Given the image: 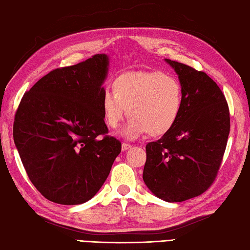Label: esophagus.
<instances>
[{
  "instance_id": "esophagus-1",
  "label": "esophagus",
  "mask_w": 250,
  "mask_h": 250,
  "mask_svg": "<svg viewBox=\"0 0 250 250\" xmlns=\"http://www.w3.org/2000/svg\"><path fill=\"white\" fill-rule=\"evenodd\" d=\"M121 148H122V150H128L129 148H131V145L128 144V143H122Z\"/></svg>"
}]
</instances>
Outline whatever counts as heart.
Wrapping results in <instances>:
<instances>
[{
    "label": "heart",
    "instance_id": "b5f03b06",
    "mask_svg": "<svg viewBox=\"0 0 250 250\" xmlns=\"http://www.w3.org/2000/svg\"><path fill=\"white\" fill-rule=\"evenodd\" d=\"M113 90L101 99L106 125L116 129L128 113L121 135L134 140L149 132L161 135L177 121L183 108V89L176 78L161 72H129L117 77ZM128 111H126V107Z\"/></svg>",
    "mask_w": 250,
    "mask_h": 250
}]
</instances>
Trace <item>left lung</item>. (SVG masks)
<instances>
[{
  "instance_id": "8db88e82",
  "label": "left lung",
  "mask_w": 250,
  "mask_h": 250,
  "mask_svg": "<svg viewBox=\"0 0 250 250\" xmlns=\"http://www.w3.org/2000/svg\"><path fill=\"white\" fill-rule=\"evenodd\" d=\"M166 61L178 75L183 108L172 128L146 145L143 179L158 198L183 202L214 183L230 133V111L225 94L206 73Z\"/></svg>"
}]
</instances>
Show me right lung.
<instances>
[{"instance_id":"right-lung-1","label":"right lung","mask_w":250,"mask_h":250,"mask_svg":"<svg viewBox=\"0 0 250 250\" xmlns=\"http://www.w3.org/2000/svg\"><path fill=\"white\" fill-rule=\"evenodd\" d=\"M107 72L105 54L56 68L23 94L16 111L14 142L25 172L55 203L93 198L121 151V143L107 135L101 105Z\"/></svg>"}]
</instances>
